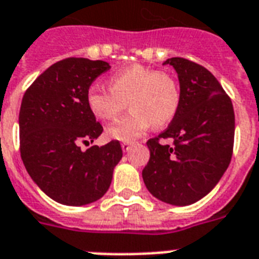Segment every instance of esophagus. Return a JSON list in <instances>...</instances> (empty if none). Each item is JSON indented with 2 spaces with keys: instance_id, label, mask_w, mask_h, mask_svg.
<instances>
[{
  "instance_id": "esophagus-1",
  "label": "esophagus",
  "mask_w": 259,
  "mask_h": 259,
  "mask_svg": "<svg viewBox=\"0 0 259 259\" xmlns=\"http://www.w3.org/2000/svg\"><path fill=\"white\" fill-rule=\"evenodd\" d=\"M121 146L123 152H129V150L133 148V144H130V142H122Z\"/></svg>"
}]
</instances>
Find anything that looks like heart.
I'll list each match as a JSON object with an SVG mask.
<instances>
[{
	"label": "heart",
	"instance_id": "obj_1",
	"mask_svg": "<svg viewBox=\"0 0 259 259\" xmlns=\"http://www.w3.org/2000/svg\"><path fill=\"white\" fill-rule=\"evenodd\" d=\"M109 84L110 89L91 84L86 105L94 117L106 122L115 119L127 102L132 113L107 127V136L117 141L133 142L152 125H168L180 106V84L165 71L133 64L111 75Z\"/></svg>",
	"mask_w": 259,
	"mask_h": 259
}]
</instances>
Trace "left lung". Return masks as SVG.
Instances as JSON below:
<instances>
[{"label":"left lung","instance_id":"obj_1","mask_svg":"<svg viewBox=\"0 0 259 259\" xmlns=\"http://www.w3.org/2000/svg\"><path fill=\"white\" fill-rule=\"evenodd\" d=\"M164 64L176 70L181 101L170 125L146 142L150 158L142 179L158 200L188 205L211 192L229 168L235 115L231 99L207 68L183 58ZM161 138L174 144L164 146Z\"/></svg>","mask_w":259,"mask_h":259}]
</instances>
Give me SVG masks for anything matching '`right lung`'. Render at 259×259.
I'll return each instance as SVG.
<instances>
[{
	"instance_id": "obj_1",
	"label": "right lung",
	"mask_w": 259,
	"mask_h": 259,
	"mask_svg": "<svg viewBox=\"0 0 259 259\" xmlns=\"http://www.w3.org/2000/svg\"><path fill=\"white\" fill-rule=\"evenodd\" d=\"M109 63L68 58L47 68L26 90L18 115L20 153L32 180L51 199L84 205L109 189L122 158L119 141L94 145L103 132L86 105L87 89Z\"/></svg>"
}]
</instances>
